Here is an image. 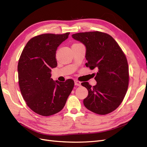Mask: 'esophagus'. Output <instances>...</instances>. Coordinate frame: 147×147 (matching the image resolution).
I'll return each instance as SVG.
<instances>
[{
    "instance_id": "34e87169",
    "label": "esophagus",
    "mask_w": 147,
    "mask_h": 147,
    "mask_svg": "<svg viewBox=\"0 0 147 147\" xmlns=\"http://www.w3.org/2000/svg\"><path fill=\"white\" fill-rule=\"evenodd\" d=\"M74 82H75V85L78 86H81V82H79V81H78V80H75Z\"/></svg>"
}]
</instances>
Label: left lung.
Here are the masks:
<instances>
[{
	"label": "left lung",
	"mask_w": 147,
	"mask_h": 147,
	"mask_svg": "<svg viewBox=\"0 0 147 147\" xmlns=\"http://www.w3.org/2000/svg\"><path fill=\"white\" fill-rule=\"evenodd\" d=\"M72 37L86 47V67L98 69L95 86L82 83L88 91L84 105L99 115L113 112L121 104L128 88L129 67L125 55L114 38L106 33L80 32Z\"/></svg>",
	"instance_id": "1"
}]
</instances>
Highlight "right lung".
I'll return each mask as SVG.
<instances>
[{"label": "right lung", "instance_id": "1", "mask_svg": "<svg viewBox=\"0 0 147 147\" xmlns=\"http://www.w3.org/2000/svg\"><path fill=\"white\" fill-rule=\"evenodd\" d=\"M69 34L35 36L26 44L20 57L18 73L21 94L29 107L42 116L60 112L74 86L72 79L60 82L51 78V69L57 67V48Z\"/></svg>", "mask_w": 147, "mask_h": 147}]
</instances>
